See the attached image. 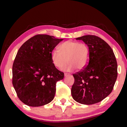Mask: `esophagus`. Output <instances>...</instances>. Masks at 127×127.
<instances>
[{
  "mask_svg": "<svg viewBox=\"0 0 127 127\" xmlns=\"http://www.w3.org/2000/svg\"><path fill=\"white\" fill-rule=\"evenodd\" d=\"M69 75H70V74H68V73H65V74H64V76H65V77H66V76H69Z\"/></svg>",
  "mask_w": 127,
  "mask_h": 127,
  "instance_id": "1",
  "label": "esophagus"
}]
</instances>
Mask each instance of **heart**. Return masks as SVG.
Instances as JSON below:
<instances>
[{
	"label": "heart",
	"instance_id": "b5f03b06",
	"mask_svg": "<svg viewBox=\"0 0 127 127\" xmlns=\"http://www.w3.org/2000/svg\"><path fill=\"white\" fill-rule=\"evenodd\" d=\"M60 51L54 50L51 52V58L54 65L61 69L67 64L62 70L70 72L77 68L84 69L87 65L89 59V50L84 43L77 41H67L60 46Z\"/></svg>",
	"mask_w": 127,
	"mask_h": 127
}]
</instances>
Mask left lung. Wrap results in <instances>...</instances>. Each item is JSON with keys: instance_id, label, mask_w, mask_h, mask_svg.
Here are the masks:
<instances>
[{"instance_id": "8db88e82", "label": "left lung", "mask_w": 127, "mask_h": 127, "mask_svg": "<svg viewBox=\"0 0 127 127\" xmlns=\"http://www.w3.org/2000/svg\"><path fill=\"white\" fill-rule=\"evenodd\" d=\"M89 49V61L74 78L71 94L78 103L92 105L104 99L112 91L117 77V64L112 48L99 37L86 35L77 37Z\"/></svg>"}]
</instances>
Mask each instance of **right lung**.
<instances>
[{
	"label": "right lung",
	"mask_w": 127,
	"mask_h": 127,
	"mask_svg": "<svg viewBox=\"0 0 127 127\" xmlns=\"http://www.w3.org/2000/svg\"><path fill=\"white\" fill-rule=\"evenodd\" d=\"M64 39L37 34L24 43L13 65V85L18 98L29 106H41L54 98L56 83L64 73L52 62L51 54Z\"/></svg>",
	"instance_id": "obj_1"
}]
</instances>
